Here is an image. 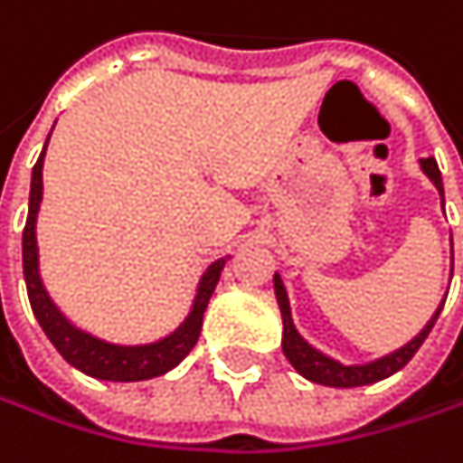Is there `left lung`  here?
Wrapping results in <instances>:
<instances>
[{"label":"left lung","instance_id":"obj_1","mask_svg":"<svg viewBox=\"0 0 463 463\" xmlns=\"http://www.w3.org/2000/svg\"><path fill=\"white\" fill-rule=\"evenodd\" d=\"M420 170L429 175V181L437 186L439 192V200H442V208H445V189H442V173L437 167V159L434 156H423L420 159ZM453 244V241H450ZM453 277V274H450ZM274 293H277V301H279V312H282V350L288 355V361L293 364V369L307 377L309 383H317V385H331V388H358V385H372V383H380L391 374H396L399 369H404L412 355L420 350V345L426 342V336L431 334L442 307H445V298L442 304L437 307V312L431 315V320L420 328V334L415 339H410L407 345H402L399 350L383 355V358H374V361H366V364H342L326 353H320L317 347H312L296 328L293 323V312H290V298H288V290H285V282L279 274H274Z\"/></svg>","mask_w":463,"mask_h":463}]
</instances>
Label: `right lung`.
Returning <instances> with one entry per match:
<instances>
[{
	"mask_svg": "<svg viewBox=\"0 0 463 463\" xmlns=\"http://www.w3.org/2000/svg\"><path fill=\"white\" fill-rule=\"evenodd\" d=\"M45 146H48V140H45ZM45 146H43V154H40L37 165L32 167L29 216H26V227H24V279H26L29 304H32V312H34L40 328L45 331L51 345L59 350V355L70 366H75L78 372H83V374H89L94 380L140 383V380H151V377L167 374L194 347V342L200 336V328H203V312H205V307H208V301L213 296V288H216V282L222 277V269H224L227 258L213 260L203 271V277L197 282V290H194V298H192V307H189V315L167 336H162L156 342H148V345H113V342L91 336L89 331H80L53 304V298L48 296V290L43 285V277H40L37 211H40V203H43V159H45Z\"/></svg>",
	"mask_w": 463,
	"mask_h": 463,
	"instance_id": "add662e5",
	"label": "right lung"
}]
</instances>
